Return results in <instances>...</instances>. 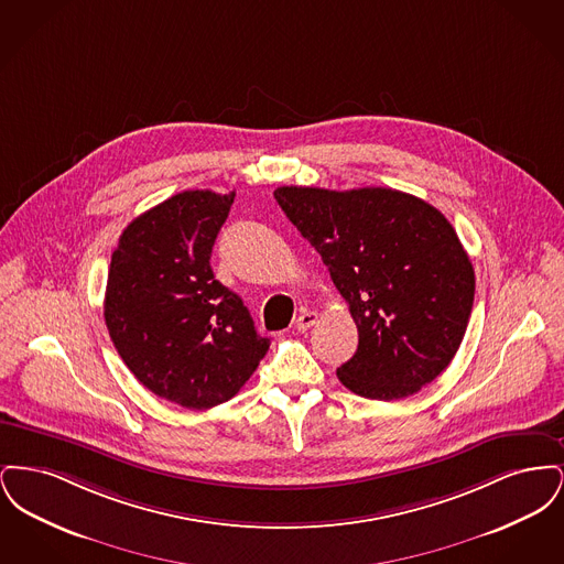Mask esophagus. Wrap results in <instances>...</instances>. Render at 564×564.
Listing matches in <instances>:
<instances>
[{"mask_svg":"<svg viewBox=\"0 0 564 564\" xmlns=\"http://www.w3.org/2000/svg\"><path fill=\"white\" fill-rule=\"evenodd\" d=\"M317 319H319V317H317V313H313V311H306V313H302V315L295 319V329L304 334L306 329H311V327L317 323Z\"/></svg>","mask_w":564,"mask_h":564,"instance_id":"obj_1","label":"esophagus"}]
</instances>
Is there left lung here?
<instances>
[{
	"label": "left lung",
	"mask_w": 564,
	"mask_h": 564,
	"mask_svg": "<svg viewBox=\"0 0 564 564\" xmlns=\"http://www.w3.org/2000/svg\"><path fill=\"white\" fill-rule=\"evenodd\" d=\"M274 198L322 256L357 325L359 345L336 370L340 382L361 398L393 402L442 375L476 292L451 221L400 189L281 186Z\"/></svg>",
	"instance_id": "1"
}]
</instances>
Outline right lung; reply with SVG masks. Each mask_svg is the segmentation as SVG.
Segmentation results:
<instances>
[{"mask_svg": "<svg viewBox=\"0 0 564 564\" xmlns=\"http://www.w3.org/2000/svg\"><path fill=\"white\" fill-rule=\"evenodd\" d=\"M232 200L235 192H180L134 217L111 253V343L145 389L189 410L235 398L270 347L209 264Z\"/></svg>", "mask_w": 564, "mask_h": 564, "instance_id": "1", "label": "right lung"}]
</instances>
